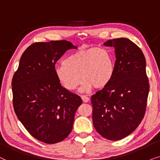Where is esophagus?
I'll use <instances>...</instances> for the list:
<instances>
[{"label":"esophagus","instance_id":"esophagus-1","mask_svg":"<svg viewBox=\"0 0 160 160\" xmlns=\"http://www.w3.org/2000/svg\"><path fill=\"white\" fill-rule=\"evenodd\" d=\"M81 98L82 99V101H83V102H88L89 100H90V99L88 97H86V96L85 95H82L81 96Z\"/></svg>","mask_w":160,"mask_h":160}]
</instances>
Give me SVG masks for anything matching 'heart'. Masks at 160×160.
Returning a JSON list of instances; mask_svg holds the SVG:
<instances>
[{
	"instance_id": "obj_1",
	"label": "heart",
	"mask_w": 160,
	"mask_h": 160,
	"mask_svg": "<svg viewBox=\"0 0 160 160\" xmlns=\"http://www.w3.org/2000/svg\"><path fill=\"white\" fill-rule=\"evenodd\" d=\"M114 63L111 55L99 48L82 49L69 55L63 64L55 68V73L59 82L68 91H73L83 80L80 91L102 88L112 80Z\"/></svg>"
}]
</instances>
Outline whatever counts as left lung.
Returning <instances> with one entry per match:
<instances>
[{"label": "left lung", "mask_w": 160, "mask_h": 160, "mask_svg": "<svg viewBox=\"0 0 160 160\" xmlns=\"http://www.w3.org/2000/svg\"><path fill=\"white\" fill-rule=\"evenodd\" d=\"M104 45L113 47L116 60L112 80L91 97L93 123L103 138L118 140L135 131L144 117L149 91L146 59L139 47L126 38Z\"/></svg>", "instance_id": "obj_1"}]
</instances>
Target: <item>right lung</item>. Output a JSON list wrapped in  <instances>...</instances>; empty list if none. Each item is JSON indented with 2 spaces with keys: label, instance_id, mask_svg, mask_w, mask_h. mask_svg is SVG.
Segmentation results:
<instances>
[{
  "label": "right lung",
  "instance_id": "obj_1",
  "mask_svg": "<svg viewBox=\"0 0 160 160\" xmlns=\"http://www.w3.org/2000/svg\"><path fill=\"white\" fill-rule=\"evenodd\" d=\"M71 42L50 41L30 45L21 56L12 78L14 112L36 139L54 144L67 138L81 98L61 86L55 65L69 49Z\"/></svg>",
  "mask_w": 160,
  "mask_h": 160
}]
</instances>
